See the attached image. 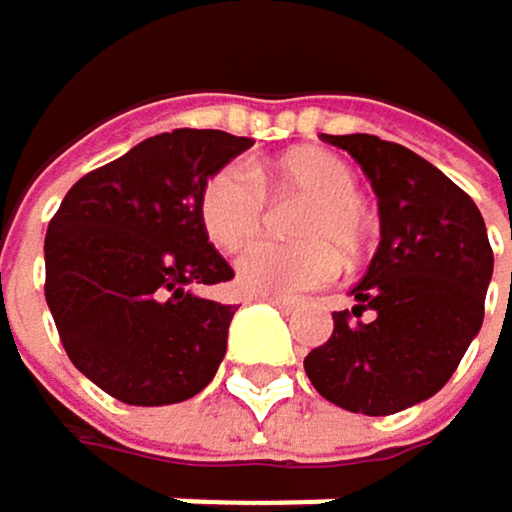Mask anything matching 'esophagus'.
Returning <instances> with one entry per match:
<instances>
[{
	"label": "esophagus",
	"instance_id": "esophagus-1",
	"mask_svg": "<svg viewBox=\"0 0 512 512\" xmlns=\"http://www.w3.org/2000/svg\"><path fill=\"white\" fill-rule=\"evenodd\" d=\"M265 302H271V306H278L281 312H296L299 309V299L293 296H262Z\"/></svg>",
	"mask_w": 512,
	"mask_h": 512
}]
</instances>
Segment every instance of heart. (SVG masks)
<instances>
[{"instance_id":"b5f03b06","label":"heart","mask_w":512,"mask_h":512,"mask_svg":"<svg viewBox=\"0 0 512 512\" xmlns=\"http://www.w3.org/2000/svg\"><path fill=\"white\" fill-rule=\"evenodd\" d=\"M302 197L306 206L293 219V244H256L237 259V284L253 296H290L327 284L343 265L367 253L371 219L361 203L355 169L330 151H293L259 169L225 163L200 185L197 216L225 253L244 250L265 225L268 197Z\"/></svg>"}]
</instances>
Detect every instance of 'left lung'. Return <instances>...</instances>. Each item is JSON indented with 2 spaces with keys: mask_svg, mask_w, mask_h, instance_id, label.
<instances>
[{
  "mask_svg": "<svg viewBox=\"0 0 512 512\" xmlns=\"http://www.w3.org/2000/svg\"><path fill=\"white\" fill-rule=\"evenodd\" d=\"M349 151L380 200V247L306 355L312 386L352 414L386 417L436 395L485 318L494 253L479 206L445 172L377 135H324ZM512 278V275H510Z\"/></svg>",
  "mask_w": 512,
  "mask_h": 512,
  "instance_id": "left-lung-1",
  "label": "left lung"
}]
</instances>
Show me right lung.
Instances as JSON below:
<instances>
[{"mask_svg":"<svg viewBox=\"0 0 512 512\" xmlns=\"http://www.w3.org/2000/svg\"><path fill=\"white\" fill-rule=\"evenodd\" d=\"M253 145L172 129L86 172L45 234V302L76 371L126 405H175L219 371L237 306L194 293L234 271L206 237L197 194Z\"/></svg>","mask_w":512,"mask_h":512,"instance_id":"add662e5","label":"right lung"}]
</instances>
